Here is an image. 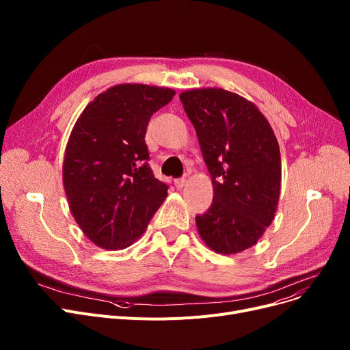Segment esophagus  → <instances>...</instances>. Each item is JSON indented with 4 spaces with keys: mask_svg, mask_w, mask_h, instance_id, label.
<instances>
[{
    "mask_svg": "<svg viewBox=\"0 0 350 350\" xmlns=\"http://www.w3.org/2000/svg\"><path fill=\"white\" fill-rule=\"evenodd\" d=\"M185 183H186V178L185 177H180V178L174 180V186H176V189H183V186H185Z\"/></svg>",
    "mask_w": 350,
    "mask_h": 350,
    "instance_id": "1",
    "label": "esophagus"
}]
</instances>
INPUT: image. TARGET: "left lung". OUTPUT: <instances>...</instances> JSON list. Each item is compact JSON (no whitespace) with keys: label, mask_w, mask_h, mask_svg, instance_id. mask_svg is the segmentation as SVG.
I'll use <instances>...</instances> for the list:
<instances>
[{"label":"left lung","mask_w":350,"mask_h":350,"mask_svg":"<svg viewBox=\"0 0 350 350\" xmlns=\"http://www.w3.org/2000/svg\"><path fill=\"white\" fill-rule=\"evenodd\" d=\"M180 100L214 187L210 208L196 215L200 237L218 254L241 252L260 240L278 207L277 137L258 107L232 92L193 89Z\"/></svg>","instance_id":"obj_1"}]
</instances>
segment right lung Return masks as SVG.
I'll list each match as a JSON object with an SVG mask.
<instances>
[{"mask_svg":"<svg viewBox=\"0 0 350 350\" xmlns=\"http://www.w3.org/2000/svg\"><path fill=\"white\" fill-rule=\"evenodd\" d=\"M176 92L140 83L107 89L77 120L64 159V187L73 218L105 250L135 243L167 197L149 165L144 142L152 115Z\"/></svg>","mask_w":350,"mask_h":350,"instance_id":"right-lung-1","label":"right lung"}]
</instances>
